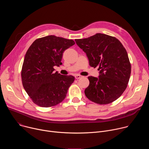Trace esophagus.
<instances>
[{"instance_id":"esophagus-1","label":"esophagus","mask_w":149,"mask_h":149,"mask_svg":"<svg viewBox=\"0 0 149 149\" xmlns=\"http://www.w3.org/2000/svg\"><path fill=\"white\" fill-rule=\"evenodd\" d=\"M81 77H82V76H81V75H75V78L76 79H79V78H81Z\"/></svg>"}]
</instances>
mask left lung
I'll return each mask as SVG.
<instances>
[{"label": "left lung", "mask_w": 149, "mask_h": 149, "mask_svg": "<svg viewBox=\"0 0 149 149\" xmlns=\"http://www.w3.org/2000/svg\"><path fill=\"white\" fill-rule=\"evenodd\" d=\"M89 60L91 67H98V78L88 77L85 94L99 104H110L118 98L127 87L131 64L127 52L116 38L103 33L75 40Z\"/></svg>", "instance_id": "8db88e82"}]
</instances>
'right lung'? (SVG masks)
<instances>
[{"label": "right lung", "mask_w": 149, "mask_h": 149, "mask_svg": "<svg viewBox=\"0 0 149 149\" xmlns=\"http://www.w3.org/2000/svg\"><path fill=\"white\" fill-rule=\"evenodd\" d=\"M75 44L72 39L49 35L36 39L28 49L21 71L24 89L36 105L50 107L66 97L75 78L54 72L62 64L63 52Z\"/></svg>", "instance_id": "add662e5"}]
</instances>
